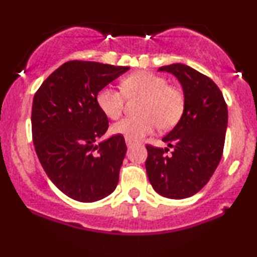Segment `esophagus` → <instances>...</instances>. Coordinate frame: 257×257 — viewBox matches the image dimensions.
I'll list each match as a JSON object with an SVG mask.
<instances>
[{
    "label": "esophagus",
    "mask_w": 257,
    "mask_h": 257,
    "mask_svg": "<svg viewBox=\"0 0 257 257\" xmlns=\"http://www.w3.org/2000/svg\"><path fill=\"white\" fill-rule=\"evenodd\" d=\"M125 144H126V146H128V148H129V147L133 146V144H134V142L131 141V140H125Z\"/></svg>",
    "instance_id": "34e87169"
}]
</instances>
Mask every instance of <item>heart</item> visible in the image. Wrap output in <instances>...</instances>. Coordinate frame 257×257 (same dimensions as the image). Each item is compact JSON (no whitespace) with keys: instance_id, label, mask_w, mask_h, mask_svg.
<instances>
[{"instance_id":"heart-1","label":"heart","mask_w":257,"mask_h":257,"mask_svg":"<svg viewBox=\"0 0 257 257\" xmlns=\"http://www.w3.org/2000/svg\"><path fill=\"white\" fill-rule=\"evenodd\" d=\"M119 89L105 86L98 91L95 101L105 116L111 119L119 118L123 113L125 97L142 95L139 111L142 115L123 118L115 123L111 132L137 141L151 134L159 125L170 129L178 123L184 111L185 99L178 87L168 85V80L150 72L131 74L120 81Z\"/></svg>"}]
</instances>
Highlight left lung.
Segmentation results:
<instances>
[{
	"label": "left lung",
	"mask_w": 257,
	"mask_h": 257,
	"mask_svg": "<svg viewBox=\"0 0 257 257\" xmlns=\"http://www.w3.org/2000/svg\"><path fill=\"white\" fill-rule=\"evenodd\" d=\"M174 74L184 92V111L163 138L169 148L146 145V171L153 189L164 197L193 196L207 184L220 163L227 126V105L214 81L181 63L160 67Z\"/></svg>",
	"instance_id": "left-lung-1"
}]
</instances>
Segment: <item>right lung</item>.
I'll return each mask as SVG.
<instances>
[{"mask_svg": "<svg viewBox=\"0 0 257 257\" xmlns=\"http://www.w3.org/2000/svg\"><path fill=\"white\" fill-rule=\"evenodd\" d=\"M129 67L69 61L36 92L32 140L43 169L62 193L80 202H94L116 189L126 146L120 135L99 142L109 119L95 97Z\"/></svg>", "mask_w": 257, "mask_h": 257, "instance_id": "add662e5", "label": "right lung"}]
</instances>
